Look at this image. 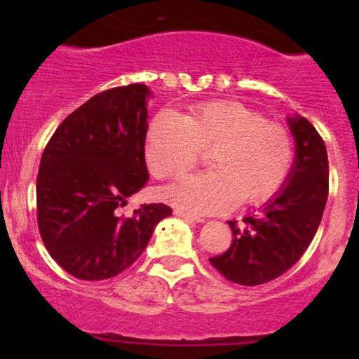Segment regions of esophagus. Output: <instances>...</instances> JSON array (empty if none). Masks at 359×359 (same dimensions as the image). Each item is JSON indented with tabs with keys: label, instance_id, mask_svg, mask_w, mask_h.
Here are the masks:
<instances>
[{
	"label": "esophagus",
	"instance_id": "esophagus-1",
	"mask_svg": "<svg viewBox=\"0 0 359 359\" xmlns=\"http://www.w3.org/2000/svg\"><path fill=\"white\" fill-rule=\"evenodd\" d=\"M175 215L182 217V219H189V220H194V222H205V219H203V217H196V215H193V213H187V212H184V210H175Z\"/></svg>",
	"mask_w": 359,
	"mask_h": 359
}]
</instances>
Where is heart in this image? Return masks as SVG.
<instances>
[{"instance_id": "obj_1", "label": "heart", "mask_w": 359, "mask_h": 359, "mask_svg": "<svg viewBox=\"0 0 359 359\" xmlns=\"http://www.w3.org/2000/svg\"><path fill=\"white\" fill-rule=\"evenodd\" d=\"M210 153L212 172L170 187L175 205L219 213L238 201L260 205L280 193L293 165V137L278 121L240 102L198 104L187 114L159 112L147 130L146 161L159 180H175Z\"/></svg>"}]
</instances>
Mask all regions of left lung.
Instances as JSON below:
<instances>
[{
	"label": "left lung",
	"mask_w": 359,
	"mask_h": 359,
	"mask_svg": "<svg viewBox=\"0 0 359 359\" xmlns=\"http://www.w3.org/2000/svg\"><path fill=\"white\" fill-rule=\"evenodd\" d=\"M297 156L290 182L245 226L229 220L231 247L210 259L226 280L243 287L276 280L302 257L316 234L328 198V156L323 139L306 118H290Z\"/></svg>",
	"instance_id": "1"
}]
</instances>
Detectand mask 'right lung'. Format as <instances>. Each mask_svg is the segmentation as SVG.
I'll use <instances>...</instances> for the list:
<instances>
[{"label": "right lung", "instance_id": "add662e5", "mask_svg": "<svg viewBox=\"0 0 359 359\" xmlns=\"http://www.w3.org/2000/svg\"><path fill=\"white\" fill-rule=\"evenodd\" d=\"M146 85L104 90L53 132L36 180L38 229L52 259L78 280L99 281L128 269L146 250L163 203L132 215L119 210L147 182Z\"/></svg>", "mask_w": 359, "mask_h": 359}]
</instances>
